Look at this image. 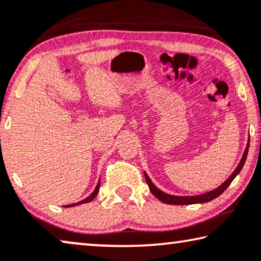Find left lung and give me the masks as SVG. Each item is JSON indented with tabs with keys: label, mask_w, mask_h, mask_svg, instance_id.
Instances as JSON below:
<instances>
[{
	"label": "left lung",
	"mask_w": 261,
	"mask_h": 261,
	"mask_svg": "<svg viewBox=\"0 0 261 261\" xmlns=\"http://www.w3.org/2000/svg\"><path fill=\"white\" fill-rule=\"evenodd\" d=\"M249 145H250V143H247V146L245 148V152H244L241 163H239L237 168L234 169V172L232 173V174H231V176L229 177V179H227L224 184L221 185L218 188H216L215 190H212V192L202 194V195H198V196H174V195H169V194L161 192V190H159L158 188H156L155 186L152 184V181L150 180V177H148L147 174L145 173V180H146V182L148 185V188H150L151 193L156 198H158V200H160L161 202H164V203H167V204H174V205L195 204V203H205V202L212 201V200H214V198H216L217 196H220L221 194L224 192V190L227 187H229L230 184L232 182L234 177L237 176L238 173L242 171L244 164H245V160H246V156H247V152H249Z\"/></svg>",
	"instance_id": "left-lung-1"
}]
</instances>
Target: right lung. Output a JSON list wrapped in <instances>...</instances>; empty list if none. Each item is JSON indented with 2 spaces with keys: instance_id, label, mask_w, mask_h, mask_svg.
<instances>
[{
  "instance_id": "add662e5",
  "label": "right lung",
  "mask_w": 261,
  "mask_h": 261,
  "mask_svg": "<svg viewBox=\"0 0 261 261\" xmlns=\"http://www.w3.org/2000/svg\"><path fill=\"white\" fill-rule=\"evenodd\" d=\"M98 189H100V181H98V184H97V186H96V188H95V190L94 192L90 194V195L87 197V198H85V200H82V201H80V202H77V203H72V204H68V205H65V206H75V205H77V204H82V203H87V202H90L93 200V198H95V196L97 195V193H98Z\"/></svg>"
}]
</instances>
